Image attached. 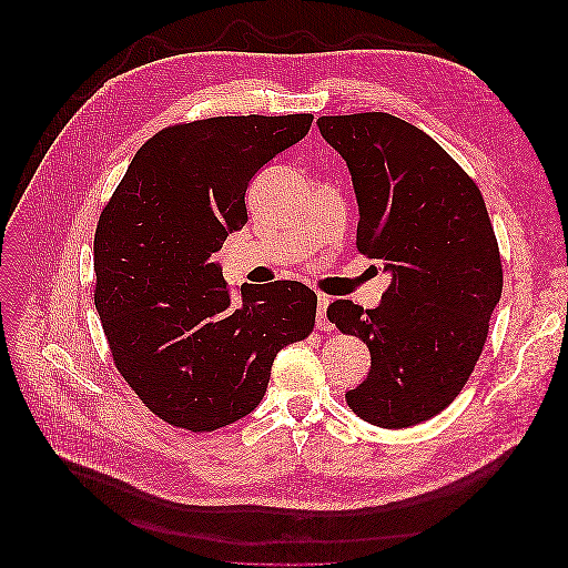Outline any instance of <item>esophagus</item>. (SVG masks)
Here are the masks:
<instances>
[{"mask_svg":"<svg viewBox=\"0 0 568 568\" xmlns=\"http://www.w3.org/2000/svg\"><path fill=\"white\" fill-rule=\"evenodd\" d=\"M316 303H318V314H316V328H318V331H333V323H331V321H328V316H326V312H328V305H331V298H328V295L318 293Z\"/></svg>","mask_w":568,"mask_h":568,"instance_id":"obj_1","label":"esophagus"}]
</instances>
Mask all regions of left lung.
<instances>
[{"label":"left lung","mask_w":568,"mask_h":568,"mask_svg":"<svg viewBox=\"0 0 568 568\" xmlns=\"http://www.w3.org/2000/svg\"><path fill=\"white\" fill-rule=\"evenodd\" d=\"M316 124L354 180L358 252L393 275L379 307H328L372 356L346 404L372 425H418L460 395L488 339L504 284L488 210L457 161L409 122L356 113Z\"/></svg>","instance_id":"left-lung-1"}]
</instances>
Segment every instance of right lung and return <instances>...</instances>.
<instances>
[{"label":"right lung","mask_w":568,"mask_h":568,"mask_svg":"<svg viewBox=\"0 0 568 568\" xmlns=\"http://www.w3.org/2000/svg\"><path fill=\"white\" fill-rule=\"evenodd\" d=\"M312 115L207 118L161 129L136 152L94 233V305L115 367L169 425L212 432L252 414L286 344L314 328L301 282L240 286L220 263L247 224L261 166L307 136Z\"/></svg>","instance_id":"add662e5"}]
</instances>
